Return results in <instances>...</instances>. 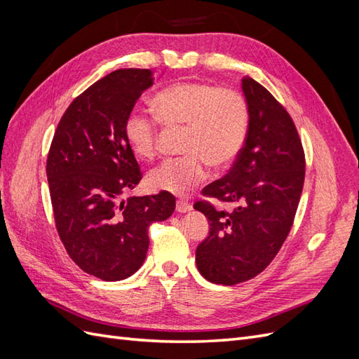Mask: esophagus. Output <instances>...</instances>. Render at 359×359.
<instances>
[{"label":"esophagus","mask_w":359,"mask_h":359,"mask_svg":"<svg viewBox=\"0 0 359 359\" xmlns=\"http://www.w3.org/2000/svg\"><path fill=\"white\" fill-rule=\"evenodd\" d=\"M193 206L189 202H184V201H177V211L178 212H187L191 211Z\"/></svg>","instance_id":"esophagus-1"}]
</instances>
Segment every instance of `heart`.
Instances as JSON below:
<instances>
[{
    "label": "heart",
    "mask_w": 359,
    "mask_h": 359,
    "mask_svg": "<svg viewBox=\"0 0 359 359\" xmlns=\"http://www.w3.org/2000/svg\"><path fill=\"white\" fill-rule=\"evenodd\" d=\"M156 118L142 112L128 114L124 136L140 158H154L160 130L182 127L180 149L184 156L168 158L151 170V187L187 196L215 169L231 166L243 151L250 124L244 97L208 82L181 81L160 90L151 100Z\"/></svg>",
    "instance_id": "heart-1"
}]
</instances>
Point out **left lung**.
<instances>
[{"mask_svg":"<svg viewBox=\"0 0 359 359\" xmlns=\"http://www.w3.org/2000/svg\"><path fill=\"white\" fill-rule=\"evenodd\" d=\"M250 124L232 169L202 194L235 203L215 210L208 201L194 208L210 220V235L196 248L199 273L215 285L243 283L271 264L295 219L306 177V156L285 106L255 79H243Z\"/></svg>","mask_w":359,"mask_h":359,"instance_id":"1","label":"left lung"}]
</instances>
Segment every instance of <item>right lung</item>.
Returning a JSON list of instances; mask_svg holds the SVG:
<instances>
[{"label": "right lung", "instance_id": "obj_1", "mask_svg": "<svg viewBox=\"0 0 359 359\" xmlns=\"http://www.w3.org/2000/svg\"><path fill=\"white\" fill-rule=\"evenodd\" d=\"M153 83L148 69L104 76L70 103L49 148L46 175L60 240L76 265L104 281L142 266L149 224L175 210L168 191L123 199L142 180L124 123Z\"/></svg>", "mask_w": 359, "mask_h": 359}]
</instances>
